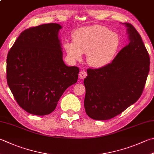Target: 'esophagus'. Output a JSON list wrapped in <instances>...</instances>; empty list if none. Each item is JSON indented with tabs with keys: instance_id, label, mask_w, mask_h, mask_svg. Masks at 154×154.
I'll use <instances>...</instances> for the list:
<instances>
[{
	"instance_id": "obj_1",
	"label": "esophagus",
	"mask_w": 154,
	"mask_h": 154,
	"mask_svg": "<svg viewBox=\"0 0 154 154\" xmlns=\"http://www.w3.org/2000/svg\"><path fill=\"white\" fill-rule=\"evenodd\" d=\"M79 76L80 77V79H84L87 76V72L85 71H82L79 72Z\"/></svg>"
}]
</instances>
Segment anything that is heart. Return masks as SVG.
Here are the masks:
<instances>
[{
	"instance_id": "obj_1",
	"label": "heart",
	"mask_w": 154,
	"mask_h": 154,
	"mask_svg": "<svg viewBox=\"0 0 154 154\" xmlns=\"http://www.w3.org/2000/svg\"><path fill=\"white\" fill-rule=\"evenodd\" d=\"M119 46V38L105 27L94 26L78 29L73 42L65 44L66 52L71 59L80 60L82 53L87 54L89 65L102 67L110 63Z\"/></svg>"
}]
</instances>
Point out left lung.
Wrapping results in <instances>:
<instances>
[{"label": "left lung", "instance_id": "left-lung-1", "mask_svg": "<svg viewBox=\"0 0 154 154\" xmlns=\"http://www.w3.org/2000/svg\"><path fill=\"white\" fill-rule=\"evenodd\" d=\"M129 43L111 63L88 69L84 79L86 114L106 121L122 113L143 93L149 71L150 58L141 35L132 25L124 23Z\"/></svg>", "mask_w": 154, "mask_h": 154}]
</instances>
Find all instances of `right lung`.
I'll list each match as a JSON object with an SVG mask.
<instances>
[{
	"label": "right lung",
	"mask_w": 154,
	"mask_h": 154,
	"mask_svg": "<svg viewBox=\"0 0 154 154\" xmlns=\"http://www.w3.org/2000/svg\"><path fill=\"white\" fill-rule=\"evenodd\" d=\"M57 23L30 27L21 33L8 52L7 80L21 108L44 116L55 110L69 86L77 82L79 69L66 66Z\"/></svg>",
	"instance_id": "obj_1"
}]
</instances>
